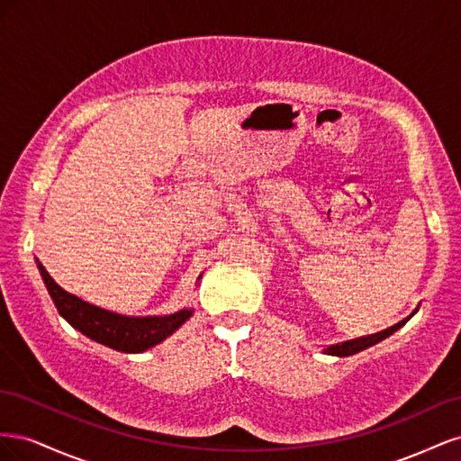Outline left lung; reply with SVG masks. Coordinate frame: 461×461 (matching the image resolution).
<instances>
[{
  "label": "left lung",
  "mask_w": 461,
  "mask_h": 461,
  "mask_svg": "<svg viewBox=\"0 0 461 461\" xmlns=\"http://www.w3.org/2000/svg\"><path fill=\"white\" fill-rule=\"evenodd\" d=\"M415 312H417V310H415ZM415 312H413V313H415ZM413 313H411V315H413ZM411 315L406 317V319H402L400 323H396V325H393V327H388V329H384V330H381V332H375V334H367V337H359V339H352V340H346V342L325 346V348H323V354L337 356V357L354 356V354H357V352H361V350H366V348H369V346H373V344H376V342L384 340L386 337H390V334L396 332L400 327L406 325L408 321L411 319Z\"/></svg>",
  "instance_id": "obj_1"
}]
</instances>
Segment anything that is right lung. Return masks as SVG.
I'll return each instance as SVG.
<instances>
[{
    "instance_id": "add662e5",
    "label": "right lung",
    "mask_w": 461,
    "mask_h": 461,
    "mask_svg": "<svg viewBox=\"0 0 461 461\" xmlns=\"http://www.w3.org/2000/svg\"><path fill=\"white\" fill-rule=\"evenodd\" d=\"M38 271L44 278V285L50 296L58 308L59 315L68 325L85 334L90 340L113 348L117 352L124 354H140L158 346L167 337H171L175 330L183 327L186 321L194 315V308H183L169 315H121L94 305L82 300L71 292L61 288L53 281V276L36 258ZM202 275L198 276V281Z\"/></svg>"
}]
</instances>
